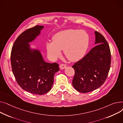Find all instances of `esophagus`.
Instances as JSON below:
<instances>
[{"label": "esophagus", "instance_id": "esophagus-1", "mask_svg": "<svg viewBox=\"0 0 123 123\" xmlns=\"http://www.w3.org/2000/svg\"><path fill=\"white\" fill-rule=\"evenodd\" d=\"M67 68V66L66 64H61L60 65V68L62 69H64L66 68Z\"/></svg>", "mask_w": 123, "mask_h": 123}]
</instances>
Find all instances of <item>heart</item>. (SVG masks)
<instances>
[{
	"label": "heart",
	"instance_id": "obj_1",
	"mask_svg": "<svg viewBox=\"0 0 123 123\" xmlns=\"http://www.w3.org/2000/svg\"><path fill=\"white\" fill-rule=\"evenodd\" d=\"M89 36L86 31L68 29L60 31L53 37V42H47L46 49L50 59L55 60L62 55V50L70 61H76L85 55L89 46Z\"/></svg>",
	"mask_w": 123,
	"mask_h": 123
}]
</instances>
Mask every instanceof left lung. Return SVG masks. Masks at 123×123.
I'll return each mask as SVG.
<instances>
[{"mask_svg": "<svg viewBox=\"0 0 123 123\" xmlns=\"http://www.w3.org/2000/svg\"><path fill=\"white\" fill-rule=\"evenodd\" d=\"M97 45L72 67L75 74L73 85L78 91L87 93L100 87L105 81L111 66L109 46L100 33L95 31Z\"/></svg>", "mask_w": 123, "mask_h": 123, "instance_id": "8db88e82", "label": "left lung"}]
</instances>
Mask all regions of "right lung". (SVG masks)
<instances>
[{
    "label": "right lung",
    "instance_id": "right-lung-1",
    "mask_svg": "<svg viewBox=\"0 0 123 123\" xmlns=\"http://www.w3.org/2000/svg\"><path fill=\"white\" fill-rule=\"evenodd\" d=\"M44 27L37 25L21 33L16 39L11 53L13 74L20 87L34 94L43 95L52 88L57 63L44 61L38 49H31L29 43L38 36Z\"/></svg>",
    "mask_w": 123,
    "mask_h": 123
}]
</instances>
